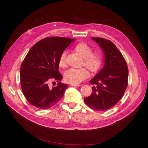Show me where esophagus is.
<instances>
[{"mask_svg":"<svg viewBox=\"0 0 148 148\" xmlns=\"http://www.w3.org/2000/svg\"><path fill=\"white\" fill-rule=\"evenodd\" d=\"M71 85L73 86H81L80 84H75V83H71Z\"/></svg>","mask_w":148,"mask_h":148,"instance_id":"obj_1","label":"esophagus"}]
</instances>
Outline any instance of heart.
<instances>
[{
    "label": "heart",
    "instance_id": "obj_1",
    "mask_svg": "<svg viewBox=\"0 0 148 148\" xmlns=\"http://www.w3.org/2000/svg\"><path fill=\"white\" fill-rule=\"evenodd\" d=\"M75 50L84 58V64L92 71H97L102 63L101 56L97 53H93L92 49L85 43H79L75 47ZM66 51H64L60 54L59 64L60 66H64L66 64ZM89 71L85 68H71L66 70L64 74L65 80L70 83L77 84L88 78Z\"/></svg>",
    "mask_w": 148,
    "mask_h": 148
}]
</instances>
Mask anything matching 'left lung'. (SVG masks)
<instances>
[{
  "label": "left lung",
  "mask_w": 148,
  "mask_h": 148,
  "mask_svg": "<svg viewBox=\"0 0 148 148\" xmlns=\"http://www.w3.org/2000/svg\"><path fill=\"white\" fill-rule=\"evenodd\" d=\"M92 40L99 45L104 55V65L90 80L91 95L84 98L89 107L106 110L113 107L123 97L128 85V69L126 61L115 45L102 38Z\"/></svg>",
  "instance_id": "1"
}]
</instances>
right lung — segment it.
Listing matches in <instances>:
<instances>
[{
    "instance_id": "obj_1",
    "label": "right lung",
    "mask_w": 148,
    "mask_h": 148,
    "mask_svg": "<svg viewBox=\"0 0 148 148\" xmlns=\"http://www.w3.org/2000/svg\"><path fill=\"white\" fill-rule=\"evenodd\" d=\"M75 39L49 37L36 43L30 49L20 68V83L27 101L40 109H48L64 97L67 84L62 83L59 71L61 53ZM59 83L56 87L48 85L51 80Z\"/></svg>"
}]
</instances>
